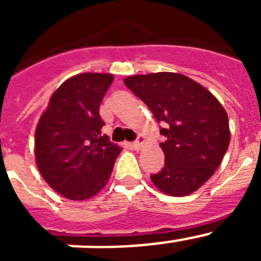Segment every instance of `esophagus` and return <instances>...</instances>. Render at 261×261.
Wrapping results in <instances>:
<instances>
[{
  "label": "esophagus",
  "instance_id": "esophagus-1",
  "mask_svg": "<svg viewBox=\"0 0 261 261\" xmlns=\"http://www.w3.org/2000/svg\"><path fill=\"white\" fill-rule=\"evenodd\" d=\"M142 144H144V137L140 135L137 137V140L132 142V147L135 149V150H140V149H141V146H142Z\"/></svg>",
  "mask_w": 261,
  "mask_h": 261
}]
</instances>
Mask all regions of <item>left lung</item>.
Returning <instances> with one entry per match:
<instances>
[{
  "instance_id": "8db88e82",
  "label": "left lung",
  "mask_w": 261,
  "mask_h": 261,
  "mask_svg": "<svg viewBox=\"0 0 261 261\" xmlns=\"http://www.w3.org/2000/svg\"><path fill=\"white\" fill-rule=\"evenodd\" d=\"M124 84L162 124L165 167L150 175L151 181L171 196L199 190L230 144L229 119L221 103L204 86L177 73L132 75Z\"/></svg>"
}]
</instances>
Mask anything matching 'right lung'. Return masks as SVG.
Returning a JSON list of instances; mask_svg holds the SVG:
<instances>
[{
	"instance_id": "1",
	"label": "right lung",
	"mask_w": 261,
	"mask_h": 261,
	"mask_svg": "<svg viewBox=\"0 0 261 261\" xmlns=\"http://www.w3.org/2000/svg\"><path fill=\"white\" fill-rule=\"evenodd\" d=\"M114 77L82 73L50 96L35 132L36 165L41 176L69 200L95 196L108 181L121 151L102 135L99 106Z\"/></svg>"
}]
</instances>
